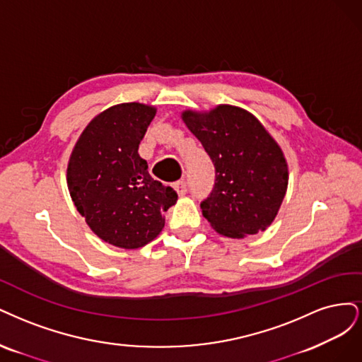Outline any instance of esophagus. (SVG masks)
<instances>
[{
	"label": "esophagus",
	"mask_w": 362,
	"mask_h": 362,
	"mask_svg": "<svg viewBox=\"0 0 362 362\" xmlns=\"http://www.w3.org/2000/svg\"><path fill=\"white\" fill-rule=\"evenodd\" d=\"M173 188L174 191H176L179 195H185L186 191H188V186H186V182L185 180H177L173 183Z\"/></svg>",
	"instance_id": "obj_1"
}]
</instances>
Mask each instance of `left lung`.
Listing matches in <instances>:
<instances>
[{"instance_id":"obj_1","label":"left lung","mask_w":362,"mask_h":362,"mask_svg":"<svg viewBox=\"0 0 362 362\" xmlns=\"http://www.w3.org/2000/svg\"><path fill=\"white\" fill-rule=\"evenodd\" d=\"M182 120L211 156L216 179L202 203L219 235L242 239L269 227L281 207L288 167L281 147L259 119L233 105L182 112Z\"/></svg>"}]
</instances>
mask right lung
<instances>
[{
	"label": "right lung",
	"mask_w": 362,
	"mask_h": 362,
	"mask_svg": "<svg viewBox=\"0 0 362 362\" xmlns=\"http://www.w3.org/2000/svg\"><path fill=\"white\" fill-rule=\"evenodd\" d=\"M156 108L129 102L102 111L79 135L67 164V188L76 211L103 242L141 248L165 226L177 194L155 180L138 146Z\"/></svg>",
	"instance_id": "obj_1"
}]
</instances>
